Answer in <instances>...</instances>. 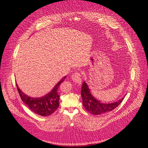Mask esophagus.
Wrapping results in <instances>:
<instances>
[{"label":"esophagus","instance_id":"34e87169","mask_svg":"<svg viewBox=\"0 0 148 148\" xmlns=\"http://www.w3.org/2000/svg\"><path fill=\"white\" fill-rule=\"evenodd\" d=\"M71 79L75 83L79 84H82V80L81 78V75H80V73L77 72V73H74L71 76Z\"/></svg>","mask_w":148,"mask_h":148}]
</instances>
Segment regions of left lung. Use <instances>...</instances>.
Returning <instances> with one entry per match:
<instances>
[{
	"label": "left lung",
	"mask_w": 148,
	"mask_h": 148,
	"mask_svg": "<svg viewBox=\"0 0 148 148\" xmlns=\"http://www.w3.org/2000/svg\"><path fill=\"white\" fill-rule=\"evenodd\" d=\"M81 95L84 108L90 113L98 115L112 111L117 107L124 99V97L119 101L112 103H103L92 96L87 83L84 82L82 86Z\"/></svg>",
	"instance_id": "1"
}]
</instances>
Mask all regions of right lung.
<instances>
[{"label":"right lung","instance_id":"1","mask_svg":"<svg viewBox=\"0 0 148 148\" xmlns=\"http://www.w3.org/2000/svg\"><path fill=\"white\" fill-rule=\"evenodd\" d=\"M66 77L65 76L63 79H62L48 94L40 98L30 97L19 89L17 83L16 86L21 100L31 110L38 115L47 116L58 109L59 106V95H58V89L59 85L64 81Z\"/></svg>","mask_w":148,"mask_h":148}]
</instances>
